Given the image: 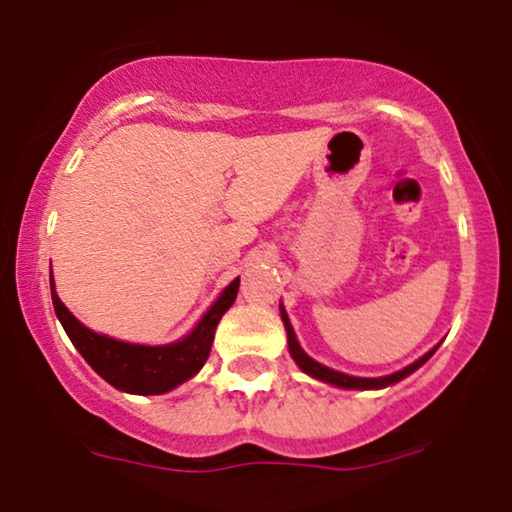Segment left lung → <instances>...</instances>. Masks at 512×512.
<instances>
[{
	"label": "left lung",
	"instance_id": "obj_1",
	"mask_svg": "<svg viewBox=\"0 0 512 512\" xmlns=\"http://www.w3.org/2000/svg\"><path fill=\"white\" fill-rule=\"evenodd\" d=\"M281 319H283V323H286L288 347H290V354H293V359L297 361V366H300L304 373L312 375V378H319V380H323V383H331V385H338V387H347V390H371V387H385V385L397 383V380L406 378V375L416 371L418 366H423L425 361H428L432 354H435V349H437V347L430 349V352L425 354V357H420L416 364L406 366L404 371L385 375V378H354V375L338 373V371H333V368L321 366L319 361H314L312 357H307V354H304V349L300 347V342H297V338H295V331H293V326H290L288 314H286V309H283V307H281Z\"/></svg>",
	"mask_w": 512,
	"mask_h": 512
}]
</instances>
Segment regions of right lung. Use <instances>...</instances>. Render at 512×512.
I'll return each mask as SVG.
<instances>
[{
    "label": "right lung",
    "instance_id": "right-lung-1",
    "mask_svg": "<svg viewBox=\"0 0 512 512\" xmlns=\"http://www.w3.org/2000/svg\"><path fill=\"white\" fill-rule=\"evenodd\" d=\"M51 281V300H54V309L58 321L66 328L68 338L73 340L77 352L82 354L84 361L108 380L113 387L122 392L132 394H163L172 387H177L196 375L203 368L205 361L210 357L212 340H215V328L219 319H222L226 309L236 300L238 283L236 278L229 288L219 295V300L212 304L210 312L200 319L189 338L174 345L165 347H146V345H129V342H120L106 335H99L89 328H84L73 314L68 312L66 304L58 300L54 290V278Z\"/></svg>",
    "mask_w": 512,
    "mask_h": 512
}]
</instances>
